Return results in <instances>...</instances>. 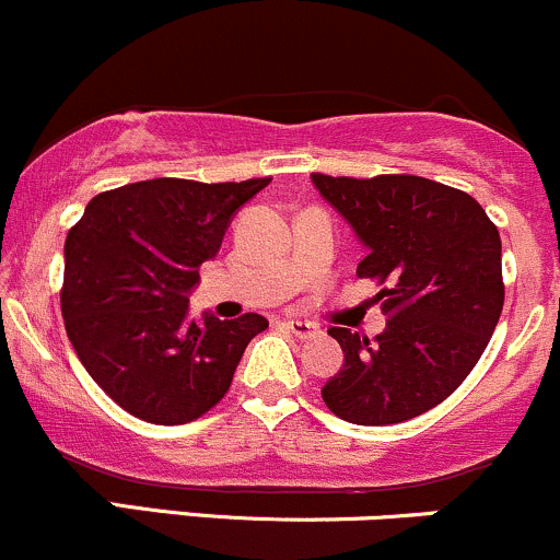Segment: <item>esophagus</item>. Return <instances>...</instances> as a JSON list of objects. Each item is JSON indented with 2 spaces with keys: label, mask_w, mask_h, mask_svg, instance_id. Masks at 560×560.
I'll return each instance as SVG.
<instances>
[{
  "label": "esophagus",
  "mask_w": 560,
  "mask_h": 560,
  "mask_svg": "<svg viewBox=\"0 0 560 560\" xmlns=\"http://www.w3.org/2000/svg\"><path fill=\"white\" fill-rule=\"evenodd\" d=\"M287 329L294 334L298 339H311L316 337V334H320V329L316 324H311V320H287Z\"/></svg>",
  "instance_id": "34e87169"
}]
</instances>
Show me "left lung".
Returning <instances> with one entry per match:
<instances>
[{
	"label": "left lung",
	"instance_id": "obj_1",
	"mask_svg": "<svg viewBox=\"0 0 560 560\" xmlns=\"http://www.w3.org/2000/svg\"><path fill=\"white\" fill-rule=\"evenodd\" d=\"M311 178L369 249L358 276L384 284L389 318L374 342L331 326L345 365L320 389L324 402L361 427L416 419L464 384L498 326V226L471 195L421 176Z\"/></svg>",
	"mask_w": 560,
	"mask_h": 560
}]
</instances>
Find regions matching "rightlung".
I'll use <instances>...</instances> for the list:
<instances>
[{
	"label": "right lung",
	"mask_w": 560,
	"mask_h": 560,
	"mask_svg": "<svg viewBox=\"0 0 560 560\" xmlns=\"http://www.w3.org/2000/svg\"><path fill=\"white\" fill-rule=\"evenodd\" d=\"M271 178L202 184L150 178L102 191L68 231L60 305L89 376L141 421L176 427L226 395L244 347L268 329L258 313L189 318L199 266L231 218Z\"/></svg>",
	"instance_id": "1"
}]
</instances>
